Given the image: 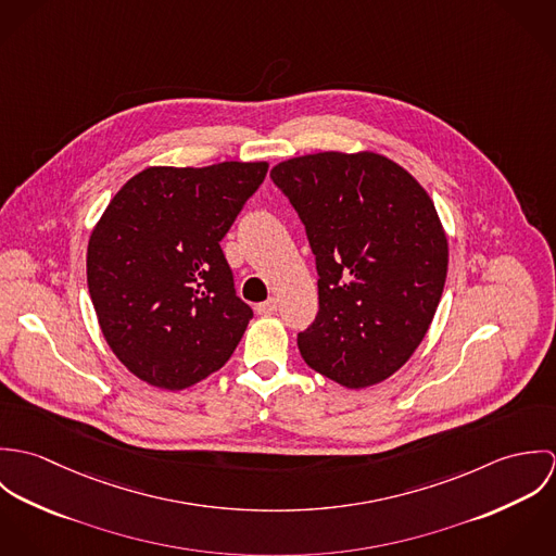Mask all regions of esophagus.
Wrapping results in <instances>:
<instances>
[{"mask_svg": "<svg viewBox=\"0 0 556 556\" xmlns=\"http://www.w3.org/2000/svg\"><path fill=\"white\" fill-rule=\"evenodd\" d=\"M278 311V302L271 298V300H267V302H263V304H258L256 306V313L258 315H265V317H269V315H274Z\"/></svg>", "mask_w": 556, "mask_h": 556, "instance_id": "34e87169", "label": "esophagus"}]
</instances>
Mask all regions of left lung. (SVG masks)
<instances>
[{
	"instance_id": "left-lung-1",
	"label": "left lung",
	"mask_w": 556,
	"mask_h": 556,
	"mask_svg": "<svg viewBox=\"0 0 556 556\" xmlns=\"http://www.w3.org/2000/svg\"><path fill=\"white\" fill-rule=\"evenodd\" d=\"M317 258L318 313L304 362L349 390L400 370L443 295L447 238L432 199L394 160L318 152L271 168Z\"/></svg>"
}]
</instances>
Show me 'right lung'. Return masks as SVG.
I'll list each match as a JSON object with an SVG mask.
<instances>
[{
	"instance_id": "obj_1",
	"label": "right lung",
	"mask_w": 556,
	"mask_h": 556,
	"mask_svg": "<svg viewBox=\"0 0 556 556\" xmlns=\"http://www.w3.org/2000/svg\"><path fill=\"white\" fill-rule=\"evenodd\" d=\"M267 162L150 166L106 205L87 287L106 344L141 381L186 390L220 370L252 318L220 241Z\"/></svg>"
}]
</instances>
